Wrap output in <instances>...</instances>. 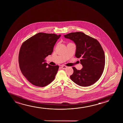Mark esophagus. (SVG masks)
Masks as SVG:
<instances>
[{
    "mask_svg": "<svg viewBox=\"0 0 123 123\" xmlns=\"http://www.w3.org/2000/svg\"><path fill=\"white\" fill-rule=\"evenodd\" d=\"M61 67V68H62V69H66L67 68V66H62Z\"/></svg>",
    "mask_w": 123,
    "mask_h": 123,
    "instance_id": "obj_1",
    "label": "esophagus"
}]
</instances>
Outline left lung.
<instances>
[{
	"instance_id": "1",
	"label": "left lung",
	"mask_w": 123,
	"mask_h": 123,
	"mask_svg": "<svg viewBox=\"0 0 123 123\" xmlns=\"http://www.w3.org/2000/svg\"><path fill=\"white\" fill-rule=\"evenodd\" d=\"M64 37L76 44L75 56L80 58L83 68L78 70L73 67L70 76L72 81L81 86H90L99 79L104 69L105 55L99 42L96 39L81 32L71 33Z\"/></svg>"
}]
</instances>
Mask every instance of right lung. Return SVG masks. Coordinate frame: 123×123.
Returning a JSON list of instances; mask_svg holds the SVG:
<instances>
[{"label":"right lung","instance_id":"add662e5","mask_svg":"<svg viewBox=\"0 0 123 123\" xmlns=\"http://www.w3.org/2000/svg\"><path fill=\"white\" fill-rule=\"evenodd\" d=\"M61 35L39 33L23 42L19 53L20 71L29 82L34 86L44 87L54 80L59 66L44 62L51 55Z\"/></svg>","mask_w":123,"mask_h":123}]
</instances>
